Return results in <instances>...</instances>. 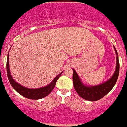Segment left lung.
<instances>
[{
    "label": "left lung",
    "instance_id": "8db88e82",
    "mask_svg": "<svg viewBox=\"0 0 127 127\" xmlns=\"http://www.w3.org/2000/svg\"><path fill=\"white\" fill-rule=\"evenodd\" d=\"M115 53L117 54V63H116V70L115 73L112 78L106 82L96 85V86H91L87 87L81 83L79 76L77 74L74 69H73V83L74 87L77 93L84 99L89 101H96L103 98L105 95H106L112 88L115 85L117 80L119 72V63L118 59V54L117 50L114 47Z\"/></svg>",
    "mask_w": 127,
    "mask_h": 127
}]
</instances>
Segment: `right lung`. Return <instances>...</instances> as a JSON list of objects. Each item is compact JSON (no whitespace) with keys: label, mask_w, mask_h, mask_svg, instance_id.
I'll return each mask as SVG.
<instances>
[{"label":"right lung","mask_w":127,"mask_h":127,"mask_svg":"<svg viewBox=\"0 0 127 127\" xmlns=\"http://www.w3.org/2000/svg\"><path fill=\"white\" fill-rule=\"evenodd\" d=\"M6 70L8 80H9V81H10V84L12 86V87L18 93L20 94L21 95L23 96L24 97L27 98L29 99L32 100L40 99V98H42L45 97V96L48 95L53 91L57 81V80L59 78V77L63 73V72H61L58 76H56L54 78V80L51 81V83L49 85H47L46 87L39 89H29L23 87L22 85H19V83L15 82L12 78V76L10 74V68H9V55H8L6 63Z\"/></svg>","instance_id":"obj_1"}]
</instances>
